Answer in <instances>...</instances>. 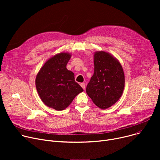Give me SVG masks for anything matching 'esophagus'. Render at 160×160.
<instances>
[{"mask_svg": "<svg viewBox=\"0 0 160 160\" xmlns=\"http://www.w3.org/2000/svg\"><path fill=\"white\" fill-rule=\"evenodd\" d=\"M80 86H81V87H82L83 89H85V83H80Z\"/></svg>", "mask_w": 160, "mask_h": 160, "instance_id": "1", "label": "esophagus"}]
</instances>
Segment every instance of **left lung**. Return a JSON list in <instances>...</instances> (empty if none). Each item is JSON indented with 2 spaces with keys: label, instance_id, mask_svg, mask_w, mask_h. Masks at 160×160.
<instances>
[{
  "label": "left lung",
  "instance_id": "obj_1",
  "mask_svg": "<svg viewBox=\"0 0 160 160\" xmlns=\"http://www.w3.org/2000/svg\"><path fill=\"white\" fill-rule=\"evenodd\" d=\"M94 74L86 93L99 108L107 109L121 97L125 83L122 67L110 53L100 50L94 53Z\"/></svg>",
  "mask_w": 160,
  "mask_h": 160
}]
</instances>
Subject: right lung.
I'll list each match as a JSON object with an SVG mask.
<instances>
[{"mask_svg":"<svg viewBox=\"0 0 160 160\" xmlns=\"http://www.w3.org/2000/svg\"><path fill=\"white\" fill-rule=\"evenodd\" d=\"M71 53L60 52L50 58L41 67L36 78V87L47 106L63 110L75 97L83 91L74 80V73L67 69Z\"/></svg>","mask_w":160,"mask_h":160,"instance_id":"right-lung-1","label":"right lung"}]
</instances>
